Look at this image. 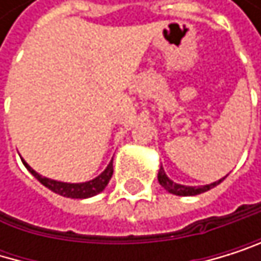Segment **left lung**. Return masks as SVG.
Here are the masks:
<instances>
[{
	"label": "left lung",
	"mask_w": 261,
	"mask_h": 261,
	"mask_svg": "<svg viewBox=\"0 0 261 261\" xmlns=\"http://www.w3.org/2000/svg\"><path fill=\"white\" fill-rule=\"evenodd\" d=\"M224 178H221V180H218L215 183L203 185V186H185V185H178V183L170 180L166 175L163 167H160V170H158V181H160V185L166 189V191H169L170 194H175V196H197V194H202V193L208 191V189L215 188L216 185H219Z\"/></svg>",
	"instance_id": "1"
}]
</instances>
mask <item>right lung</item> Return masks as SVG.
Here are the masks:
<instances>
[{
    "mask_svg": "<svg viewBox=\"0 0 261 261\" xmlns=\"http://www.w3.org/2000/svg\"><path fill=\"white\" fill-rule=\"evenodd\" d=\"M23 164L43 186H46L48 189H51L53 193H56L59 196L70 197V199H87V197L97 196L98 193H101L103 189L106 188V185L109 183V180H111V177H113V172H114L113 161H111L103 172L98 177H95L94 180H89V181H84V183H64V181H58V180L42 177L26 161H23Z\"/></svg>",
    "mask_w": 261,
    "mask_h": 261,
    "instance_id": "1",
    "label": "right lung"
}]
</instances>
